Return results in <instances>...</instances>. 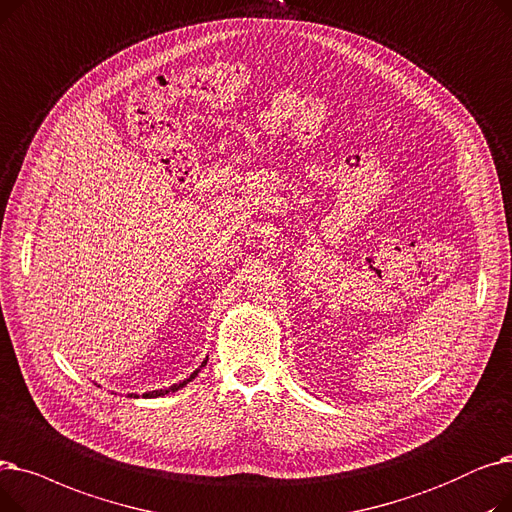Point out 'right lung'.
<instances>
[{"mask_svg":"<svg viewBox=\"0 0 512 512\" xmlns=\"http://www.w3.org/2000/svg\"><path fill=\"white\" fill-rule=\"evenodd\" d=\"M206 362H208V358L202 362V367H206ZM202 367L200 369H196V371H193L187 379H183L181 383H175V385H170L168 389H154V392H148V394H143V398H160V396H166V394H170V392H177V389H181V387H185L191 379H196L198 377V373L202 371ZM129 398H137V394L133 396V394H129Z\"/></svg>","mask_w":512,"mask_h":512,"instance_id":"add662e5","label":"right lung"}]
</instances>
